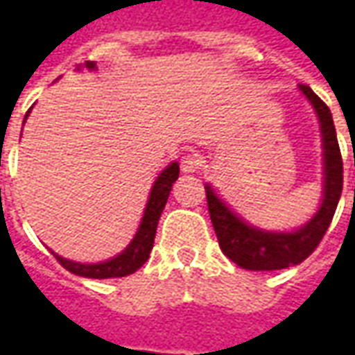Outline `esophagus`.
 Masks as SVG:
<instances>
[{
	"mask_svg": "<svg viewBox=\"0 0 355 355\" xmlns=\"http://www.w3.org/2000/svg\"><path fill=\"white\" fill-rule=\"evenodd\" d=\"M201 159L198 155L193 154H188L182 157V162H180V171L186 173V175H190V173H198L201 169Z\"/></svg>",
	"mask_w": 355,
	"mask_h": 355,
	"instance_id": "esophagus-1",
	"label": "esophagus"
}]
</instances>
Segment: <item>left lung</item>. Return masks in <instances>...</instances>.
Wrapping results in <instances>:
<instances>
[{"mask_svg": "<svg viewBox=\"0 0 355 355\" xmlns=\"http://www.w3.org/2000/svg\"><path fill=\"white\" fill-rule=\"evenodd\" d=\"M298 87L320 117L321 137H323V165H325L323 201L320 211L312 216V220L300 226L297 232H289V234L259 230L243 223L236 213H232L218 200L215 190L209 184L205 186L209 215L218 238V245L232 262H236L245 270L268 272V270L295 266L306 261L325 236L343 193V155L336 140L331 110L308 85H298Z\"/></svg>", "mask_w": 355, "mask_h": 355, "instance_id": "1", "label": "left lung"}]
</instances>
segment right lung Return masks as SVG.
I'll use <instances>...</instances> for the list:
<instances>
[{
	"label": "right lung",
	"instance_id": "right-lung-1",
	"mask_svg": "<svg viewBox=\"0 0 355 355\" xmlns=\"http://www.w3.org/2000/svg\"><path fill=\"white\" fill-rule=\"evenodd\" d=\"M89 70H93L94 62H85ZM30 112H26V116ZM178 178V163H171L167 169L163 171L162 175L157 177V180L152 186L150 192V200L146 203V211L142 216V223L139 226L137 236L132 238L129 247L125 249L123 253L117 254L114 259H110L106 262H98V264H80V262L66 261L62 257H57V261L62 266L81 277H93V279H108V277H125V275L135 274L150 257V251L154 247L155 230H157V223L159 216L163 213V207L167 203L169 192L175 180Z\"/></svg>",
	"mask_w": 355,
	"mask_h": 355
}]
</instances>
